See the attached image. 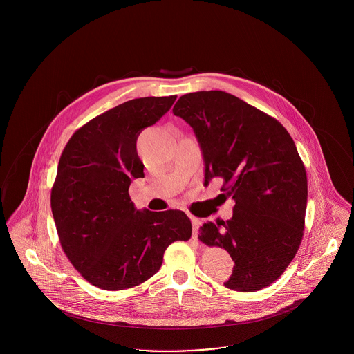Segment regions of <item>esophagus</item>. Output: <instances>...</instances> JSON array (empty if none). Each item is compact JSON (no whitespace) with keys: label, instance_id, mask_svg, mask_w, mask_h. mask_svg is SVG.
<instances>
[{"label":"esophagus","instance_id":"obj_1","mask_svg":"<svg viewBox=\"0 0 354 354\" xmlns=\"http://www.w3.org/2000/svg\"><path fill=\"white\" fill-rule=\"evenodd\" d=\"M191 223H192V228H194L192 236H194V239H198V234H199V227H201L202 221H201L199 219H196V218H191Z\"/></svg>","mask_w":354,"mask_h":354}]
</instances>
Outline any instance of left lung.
Masks as SVG:
<instances>
[{
	"label": "left lung",
	"mask_w": 354,
	"mask_h": 354,
	"mask_svg": "<svg viewBox=\"0 0 354 354\" xmlns=\"http://www.w3.org/2000/svg\"><path fill=\"white\" fill-rule=\"evenodd\" d=\"M172 113L196 135L204 183L219 178L223 195L235 202L231 219L204 223L199 236L235 261L224 286L239 292L270 286L304 235L308 180L293 139L279 120L219 90L182 95Z\"/></svg>",
	"instance_id": "8db88e82"
}]
</instances>
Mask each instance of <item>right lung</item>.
<instances>
[{
  "mask_svg": "<svg viewBox=\"0 0 354 354\" xmlns=\"http://www.w3.org/2000/svg\"><path fill=\"white\" fill-rule=\"evenodd\" d=\"M175 100L119 104L77 130L59 158L50 199L58 237L74 268L101 289L145 283L160 268L169 244L192 234L183 211H139L129 195L133 179L145 176L136 139Z\"/></svg>",
  "mask_w": 354,
  "mask_h": 354,
  "instance_id": "add662e5",
  "label": "right lung"
}]
</instances>
